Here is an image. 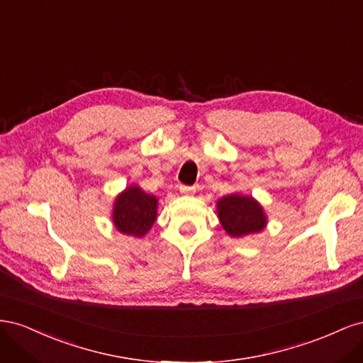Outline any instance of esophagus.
Returning <instances> with one entry per match:
<instances>
[{"instance_id": "obj_1", "label": "esophagus", "mask_w": 363, "mask_h": 363, "mask_svg": "<svg viewBox=\"0 0 363 363\" xmlns=\"http://www.w3.org/2000/svg\"><path fill=\"white\" fill-rule=\"evenodd\" d=\"M180 192L183 195H192V194H195V188H189V186H180Z\"/></svg>"}]
</instances>
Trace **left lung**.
Returning <instances> with one entry per match:
<instances>
[{
  "label": "left lung",
  "instance_id": "obj_1",
  "mask_svg": "<svg viewBox=\"0 0 363 363\" xmlns=\"http://www.w3.org/2000/svg\"><path fill=\"white\" fill-rule=\"evenodd\" d=\"M218 218L232 238L259 233L267 225L263 207L250 195L230 194L216 203Z\"/></svg>",
  "mask_w": 363,
  "mask_h": 363
}]
</instances>
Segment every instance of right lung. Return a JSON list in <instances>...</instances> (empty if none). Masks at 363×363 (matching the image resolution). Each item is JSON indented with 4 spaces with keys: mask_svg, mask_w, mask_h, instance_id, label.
<instances>
[{
    "mask_svg": "<svg viewBox=\"0 0 363 363\" xmlns=\"http://www.w3.org/2000/svg\"><path fill=\"white\" fill-rule=\"evenodd\" d=\"M157 218V199L133 184L121 192L113 203L112 219L118 232L142 238L145 236Z\"/></svg>",
    "mask_w": 363,
    "mask_h": 363,
    "instance_id": "1",
    "label": "right lung"
}]
</instances>
